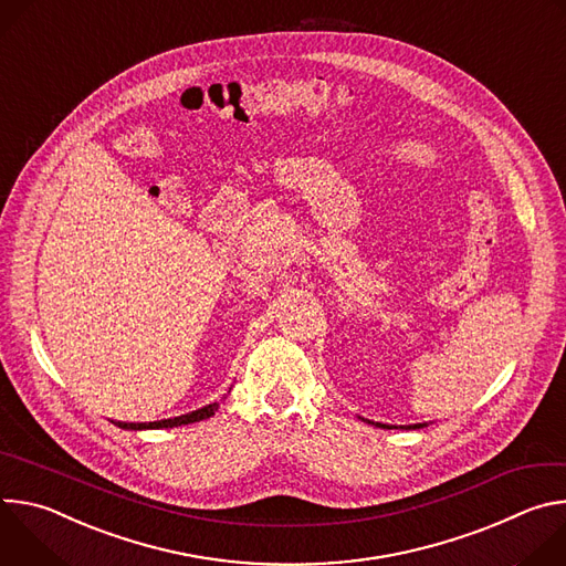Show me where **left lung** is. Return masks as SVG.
Returning <instances> with one entry per match:
<instances>
[{
  "label": "left lung",
  "instance_id": "8db88e82",
  "mask_svg": "<svg viewBox=\"0 0 566 566\" xmlns=\"http://www.w3.org/2000/svg\"><path fill=\"white\" fill-rule=\"evenodd\" d=\"M363 421H367V423H371V426H376V428H382V430H394L396 426H387V423H378V421H369V419H363ZM428 423H415V426H402V430H419V428H426Z\"/></svg>",
  "mask_w": 566,
  "mask_h": 566
}]
</instances>
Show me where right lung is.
<instances>
[{
    "label": "right lung",
    "instance_id": "1",
    "mask_svg": "<svg viewBox=\"0 0 566 566\" xmlns=\"http://www.w3.org/2000/svg\"><path fill=\"white\" fill-rule=\"evenodd\" d=\"M219 410V402H210V406H203L195 412L175 417V419H164V421H149V423H123V421H114L118 428L123 430H160V428H179V426H188V423H197L203 419H210L214 412Z\"/></svg>",
    "mask_w": 566,
    "mask_h": 566
}]
</instances>
